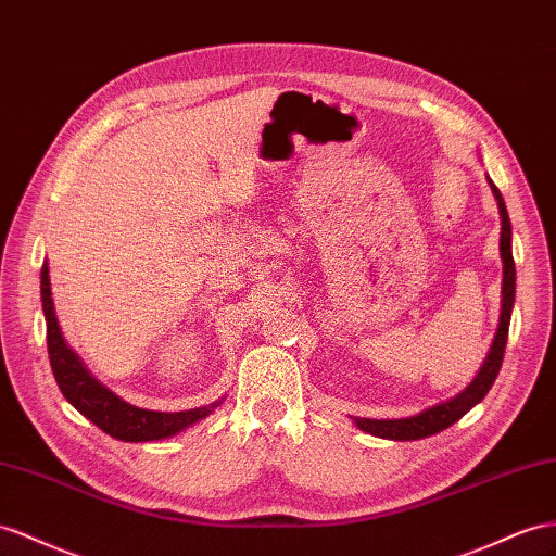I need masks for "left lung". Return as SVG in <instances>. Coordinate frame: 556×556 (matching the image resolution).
<instances>
[{
  "label": "left lung",
  "mask_w": 556,
  "mask_h": 556,
  "mask_svg": "<svg viewBox=\"0 0 556 556\" xmlns=\"http://www.w3.org/2000/svg\"><path fill=\"white\" fill-rule=\"evenodd\" d=\"M489 185L493 190V197L497 202V211H501V255H503V309H501V324H497V331L493 338V345L489 350L486 362L481 364L479 374L469 386L458 392L446 402H439L430 408L420 410L416 416L408 418H394V420H376V418H354L359 430L366 434H374L380 439H392V441H414V439H425L432 437L441 430H446L453 422H458L469 408H475L483 396L489 394L491 386L497 378V371L503 366V354L507 345V331H509V317H511V307H515V258H511V225L507 216V206L503 202L501 190L495 188L493 180L489 178Z\"/></svg>",
  "instance_id": "obj_1"
}]
</instances>
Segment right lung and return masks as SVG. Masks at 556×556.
<instances>
[{"label":"right lung","mask_w":556,"mask_h":556,"mask_svg":"<svg viewBox=\"0 0 556 556\" xmlns=\"http://www.w3.org/2000/svg\"><path fill=\"white\" fill-rule=\"evenodd\" d=\"M41 307H45L47 345L55 382H59L65 400L73 404L84 418H89L93 425L101 427L105 434L119 441L166 439L182 432L185 427L206 418L208 414H213V408L223 404V400H218L208 406L166 414V410L138 408L129 402L119 400L115 392H110L103 382H98L89 374V368L84 366L79 354H75V350H70L65 343L51 301V281L47 263L41 265Z\"/></svg>","instance_id":"add662e5"}]
</instances>
